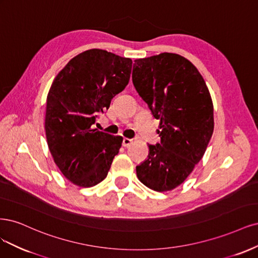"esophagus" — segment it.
I'll return each mask as SVG.
<instances>
[{
    "label": "esophagus",
    "instance_id": "esophagus-1",
    "mask_svg": "<svg viewBox=\"0 0 258 258\" xmlns=\"http://www.w3.org/2000/svg\"><path fill=\"white\" fill-rule=\"evenodd\" d=\"M133 143V140L132 139H130V138H123V140H122V145H123V147H128L131 144Z\"/></svg>",
    "mask_w": 258,
    "mask_h": 258
}]
</instances>
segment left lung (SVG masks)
I'll use <instances>...</instances> for the list:
<instances>
[{
	"instance_id": "left-lung-1",
	"label": "left lung",
	"mask_w": 258,
	"mask_h": 258,
	"mask_svg": "<svg viewBox=\"0 0 258 258\" xmlns=\"http://www.w3.org/2000/svg\"><path fill=\"white\" fill-rule=\"evenodd\" d=\"M134 62L133 85L161 121V143L149 145L148 159L136 173L149 188L165 192L180 185L203 159L214 127L211 96L183 56L164 52Z\"/></svg>"
}]
</instances>
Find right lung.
<instances>
[{"mask_svg": "<svg viewBox=\"0 0 258 258\" xmlns=\"http://www.w3.org/2000/svg\"><path fill=\"white\" fill-rule=\"evenodd\" d=\"M132 64L128 57L91 49L73 57L52 82L46 107L47 144L54 163L74 184H98L119 153L122 137L93 125L128 84Z\"/></svg>", "mask_w": 258, "mask_h": 258, "instance_id": "obj_1", "label": "right lung"}]
</instances>
